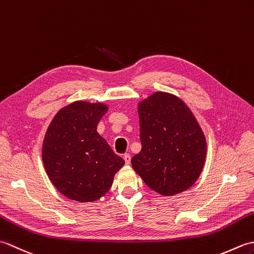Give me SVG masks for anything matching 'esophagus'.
<instances>
[{
  "instance_id": "obj_1",
  "label": "esophagus",
  "mask_w": 254,
  "mask_h": 254,
  "mask_svg": "<svg viewBox=\"0 0 254 254\" xmlns=\"http://www.w3.org/2000/svg\"><path fill=\"white\" fill-rule=\"evenodd\" d=\"M123 159H124V161H126L127 165H130V163H131V155L130 154H124L123 155Z\"/></svg>"
}]
</instances>
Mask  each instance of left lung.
<instances>
[{"label": "left lung", "mask_w": 254, "mask_h": 254, "mask_svg": "<svg viewBox=\"0 0 254 254\" xmlns=\"http://www.w3.org/2000/svg\"><path fill=\"white\" fill-rule=\"evenodd\" d=\"M142 149L132 167L148 188L171 196L188 190L201 175L206 139L189 107L163 91L138 104Z\"/></svg>", "instance_id": "left-lung-1"}]
</instances>
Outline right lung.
I'll return each mask as SVG.
<instances>
[{
    "label": "right lung",
    "mask_w": 254,
    "mask_h": 254,
    "mask_svg": "<svg viewBox=\"0 0 254 254\" xmlns=\"http://www.w3.org/2000/svg\"><path fill=\"white\" fill-rule=\"evenodd\" d=\"M108 107L75 101L53 118L42 144V161L52 185L67 198L93 202L109 191L124 160L113 153L97 126Z\"/></svg>",
    "instance_id": "1"
}]
</instances>
